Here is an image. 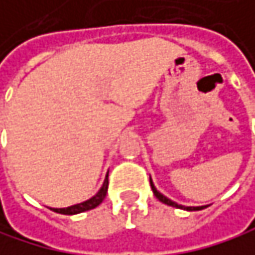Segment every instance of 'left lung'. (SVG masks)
Returning <instances> with one entry per match:
<instances>
[{
    "instance_id": "1",
    "label": "left lung",
    "mask_w": 255,
    "mask_h": 255,
    "mask_svg": "<svg viewBox=\"0 0 255 255\" xmlns=\"http://www.w3.org/2000/svg\"><path fill=\"white\" fill-rule=\"evenodd\" d=\"M149 182H151V188H152V191H154V196H155L160 202H163V203H166V205H169V206L179 208V209H185V211H200V209L208 208V205H206V206H184V205H178L176 202H173V200H170L169 197H166L164 194H161V193L155 188V185H154V182H152L151 178H149Z\"/></svg>"
}]
</instances>
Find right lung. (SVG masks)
Returning a JSON list of instances; mask_svg holds the SVG:
<instances>
[{
    "label": "right lung",
    "instance_id": "1",
    "mask_svg": "<svg viewBox=\"0 0 255 255\" xmlns=\"http://www.w3.org/2000/svg\"><path fill=\"white\" fill-rule=\"evenodd\" d=\"M107 187H109V172L104 178V182L101 185V188L98 190V193L95 196H92L91 199L82 202V203H77V205H73V206H68V208H52L53 212L56 214H64V215H76V214H80V212H85V211H91L94 208H97L106 197V193H107Z\"/></svg>",
    "mask_w": 255,
    "mask_h": 255
}]
</instances>
